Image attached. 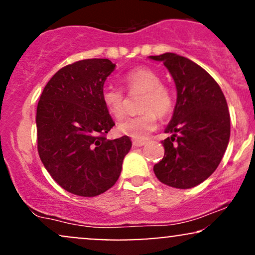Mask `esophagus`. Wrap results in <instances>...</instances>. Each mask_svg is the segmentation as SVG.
I'll return each mask as SVG.
<instances>
[{
  "label": "esophagus",
  "instance_id": "1",
  "mask_svg": "<svg viewBox=\"0 0 255 255\" xmlns=\"http://www.w3.org/2000/svg\"><path fill=\"white\" fill-rule=\"evenodd\" d=\"M146 145V141L144 140H133V146H136V147H140V146Z\"/></svg>",
  "mask_w": 255,
  "mask_h": 255
}]
</instances>
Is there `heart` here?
I'll list each match as a JSON object with an SVG mask.
<instances>
[{
    "label": "heart",
    "mask_w": 255,
    "mask_h": 255,
    "mask_svg": "<svg viewBox=\"0 0 255 255\" xmlns=\"http://www.w3.org/2000/svg\"><path fill=\"white\" fill-rule=\"evenodd\" d=\"M128 93L144 92L140 109L144 113L128 118L119 124L118 129L124 135L135 140H144L148 133L156 129L158 116L165 118L174 110L175 95L168 85L162 83L160 75L148 67H136L124 77ZM105 110L115 119L126 115V95L118 87H105L102 92Z\"/></svg>",
    "instance_id": "obj_1"
}]
</instances>
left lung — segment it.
Masks as SVG:
<instances>
[{"label": "left lung", "instance_id": "obj_1", "mask_svg": "<svg viewBox=\"0 0 255 255\" xmlns=\"http://www.w3.org/2000/svg\"><path fill=\"white\" fill-rule=\"evenodd\" d=\"M169 69L177 90L174 115L163 140L164 157L154 164L160 182L175 188L198 186L217 169L230 137V115L219 85L188 58L165 52L150 56Z\"/></svg>", "mask_w": 255, "mask_h": 255}]
</instances>
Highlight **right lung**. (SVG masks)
Masks as SVG:
<instances>
[{
  "instance_id": "right-lung-1",
  "label": "right lung",
  "mask_w": 255,
  "mask_h": 255,
  "mask_svg": "<svg viewBox=\"0 0 255 255\" xmlns=\"http://www.w3.org/2000/svg\"><path fill=\"white\" fill-rule=\"evenodd\" d=\"M108 58H87L63 67L44 87L37 107V148L56 182L72 194L96 197L120 177L131 147L127 135L108 140L115 126L102 102Z\"/></svg>"
}]
</instances>
